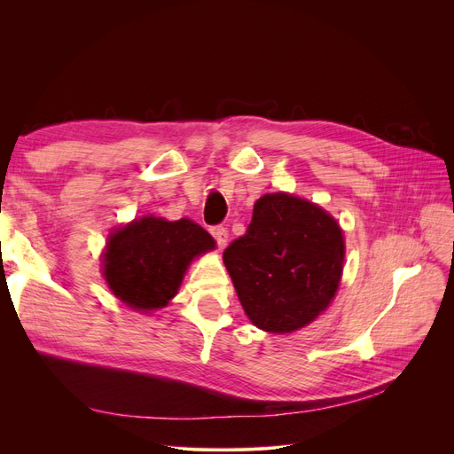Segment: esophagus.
I'll use <instances>...</instances> for the list:
<instances>
[{"mask_svg":"<svg viewBox=\"0 0 454 454\" xmlns=\"http://www.w3.org/2000/svg\"><path fill=\"white\" fill-rule=\"evenodd\" d=\"M210 232H212V237L215 239L219 248H225V244L229 240V231L225 227H212Z\"/></svg>","mask_w":454,"mask_h":454,"instance_id":"1","label":"esophagus"}]
</instances>
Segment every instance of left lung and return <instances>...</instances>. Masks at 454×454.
<instances>
[{
	"instance_id": "1",
	"label": "left lung",
	"mask_w": 454,
	"mask_h": 454,
	"mask_svg": "<svg viewBox=\"0 0 454 454\" xmlns=\"http://www.w3.org/2000/svg\"><path fill=\"white\" fill-rule=\"evenodd\" d=\"M342 261L335 217L287 193L261 197L246 235L223 252L246 316L270 333H292L318 318L337 294Z\"/></svg>"
}]
</instances>
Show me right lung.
<instances>
[{"label": "right lung", "instance_id": "right-lung-1", "mask_svg": "<svg viewBox=\"0 0 454 454\" xmlns=\"http://www.w3.org/2000/svg\"><path fill=\"white\" fill-rule=\"evenodd\" d=\"M214 248L215 240L191 219L145 215L109 235L104 278L132 310H157L177 294L191 261Z\"/></svg>", "mask_w": 454, "mask_h": 454}]
</instances>
